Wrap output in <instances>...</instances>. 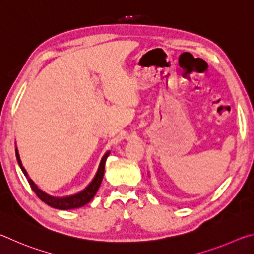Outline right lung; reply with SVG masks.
I'll return each instance as SVG.
<instances>
[{"label": "right lung", "mask_w": 254, "mask_h": 254, "mask_svg": "<svg viewBox=\"0 0 254 254\" xmlns=\"http://www.w3.org/2000/svg\"><path fill=\"white\" fill-rule=\"evenodd\" d=\"M110 152L111 151H107L104 154V156H103L95 176H94V178L92 179V182L89 183L87 186H86L83 189V190H80L79 192H77V194L70 195V196L55 197V196L48 195L44 190H41L40 188H38V186H37L36 184H34L33 180L29 177L27 170L24 169V167L22 166V162H21L18 148H16V145H15L16 160H18V163H19L21 170H22V173L24 174L25 177H27L28 183L30 184V186H31L32 190L36 192L37 196L39 197V198L42 201H45L47 205H49V206H51V207H54V208L64 209V210L81 207V206H84V205H86L87 203H89V201H91L94 198V196L96 195L98 188H100V186H101V183H102V180H103V176H104V170H105V161H106L107 157H109Z\"/></svg>", "instance_id": "right-lung-1"}]
</instances>
